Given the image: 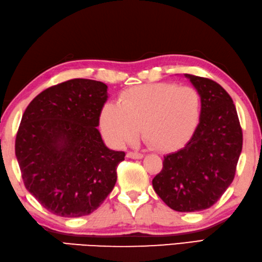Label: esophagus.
<instances>
[{"instance_id":"esophagus-1","label":"esophagus","mask_w":262,"mask_h":262,"mask_svg":"<svg viewBox=\"0 0 262 262\" xmlns=\"http://www.w3.org/2000/svg\"><path fill=\"white\" fill-rule=\"evenodd\" d=\"M127 157H128V158H132V159H142L144 156L142 154H139V152H128Z\"/></svg>"}]
</instances>
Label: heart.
Returning a JSON list of instances; mask_svg holds the SVG:
<instances>
[{
  "mask_svg": "<svg viewBox=\"0 0 262 262\" xmlns=\"http://www.w3.org/2000/svg\"><path fill=\"white\" fill-rule=\"evenodd\" d=\"M203 101L189 85L159 82L136 85L119 96V104L106 103L99 127L108 143L121 147L136 141L141 127L144 140L160 152H174L187 145L202 121Z\"/></svg>",
  "mask_w": 262,
  "mask_h": 262,
  "instance_id": "b5f03b06",
  "label": "heart"
}]
</instances>
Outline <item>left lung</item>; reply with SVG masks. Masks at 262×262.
<instances>
[{"label": "left lung", "mask_w": 262, "mask_h": 262, "mask_svg": "<svg viewBox=\"0 0 262 262\" xmlns=\"http://www.w3.org/2000/svg\"><path fill=\"white\" fill-rule=\"evenodd\" d=\"M203 101L202 121L191 141L164 157L163 169L152 180L156 193L178 212H198L214 205L231 184L243 133L225 89L211 79L184 74Z\"/></svg>", "instance_id": "8db88e82"}]
</instances>
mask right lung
I'll list each match as a JSON object with an SVG mask.
<instances>
[{"label": "right lung", "instance_id": "1", "mask_svg": "<svg viewBox=\"0 0 262 262\" xmlns=\"http://www.w3.org/2000/svg\"><path fill=\"white\" fill-rule=\"evenodd\" d=\"M107 85L72 79L43 90L28 104L16 137V157L26 189L52 214L93 213L117 182L125 152L104 144L99 115Z\"/></svg>", "mask_w": 262, "mask_h": 262}]
</instances>
